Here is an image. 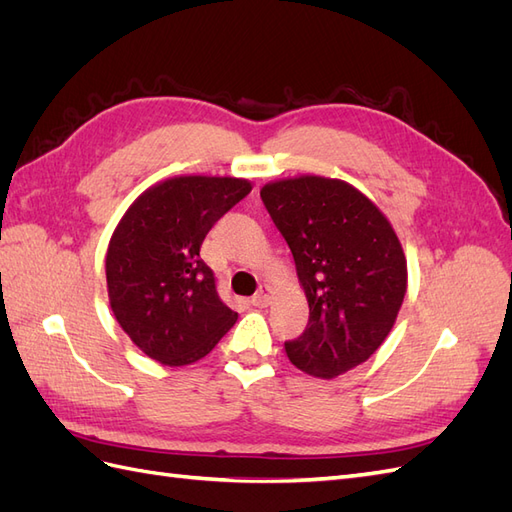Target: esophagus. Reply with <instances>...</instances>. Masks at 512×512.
Segmentation results:
<instances>
[{
	"mask_svg": "<svg viewBox=\"0 0 512 512\" xmlns=\"http://www.w3.org/2000/svg\"><path fill=\"white\" fill-rule=\"evenodd\" d=\"M271 299H273V290L269 286H260L258 292L252 297V305L267 307L271 303Z\"/></svg>",
	"mask_w": 512,
	"mask_h": 512,
	"instance_id": "34e87169",
	"label": "esophagus"
}]
</instances>
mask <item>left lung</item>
Instances as JSON below:
<instances>
[{
	"mask_svg": "<svg viewBox=\"0 0 512 512\" xmlns=\"http://www.w3.org/2000/svg\"><path fill=\"white\" fill-rule=\"evenodd\" d=\"M260 198L290 247L309 305L303 335L284 344L288 359L309 376H342L393 329L408 288L404 247L374 200L342 179L271 181Z\"/></svg>",
	"mask_w": 512,
	"mask_h": 512,
	"instance_id": "1",
	"label": "left lung"
}]
</instances>
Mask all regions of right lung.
<instances>
[{
	"label": "right lung",
	"mask_w": 512,
	"mask_h": 512,
	"mask_svg": "<svg viewBox=\"0 0 512 512\" xmlns=\"http://www.w3.org/2000/svg\"><path fill=\"white\" fill-rule=\"evenodd\" d=\"M250 192L247 179L181 175L151 185L123 213L106 250L108 303L149 359L190 365L237 322L239 314L218 297L200 245Z\"/></svg>",
	"instance_id": "add662e5"
}]
</instances>
